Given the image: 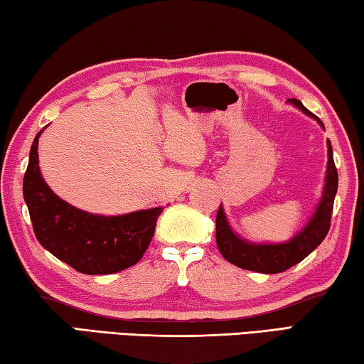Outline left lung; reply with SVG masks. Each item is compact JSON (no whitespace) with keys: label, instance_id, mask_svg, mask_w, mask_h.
Instances as JSON below:
<instances>
[{"label":"left lung","instance_id":"8db88e82","mask_svg":"<svg viewBox=\"0 0 364 364\" xmlns=\"http://www.w3.org/2000/svg\"><path fill=\"white\" fill-rule=\"evenodd\" d=\"M289 101L299 106L308 116L316 117L301 105L300 100L290 98ZM319 124L323 126L321 121ZM327 150H329V166H327V181L323 200H321L318 211L314 213L311 221L294 240L281 243V245H252V243L243 242L230 230L228 221H225L223 208H219L216 216V243L219 252L229 263L255 272L277 274L300 263L314 248L321 245V242L324 240L331 228L333 198H336L338 186V174L336 163H333L332 145L329 140H327Z\"/></svg>","mask_w":364,"mask_h":364}]
</instances>
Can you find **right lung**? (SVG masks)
Returning a JSON list of instances; mask_svg holds the SVG:
<instances>
[{
	"label": "right lung",
	"mask_w": 364,
	"mask_h": 364,
	"mask_svg": "<svg viewBox=\"0 0 364 364\" xmlns=\"http://www.w3.org/2000/svg\"><path fill=\"white\" fill-rule=\"evenodd\" d=\"M40 134L33 140L22 192L41 247L82 274H112L139 263L163 208L105 218L68 205L51 192L40 174Z\"/></svg>",
	"instance_id": "right-lung-1"
}]
</instances>
